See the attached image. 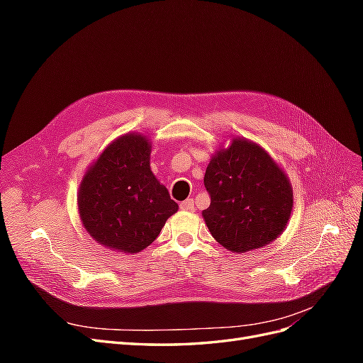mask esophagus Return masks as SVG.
<instances>
[{"mask_svg": "<svg viewBox=\"0 0 363 363\" xmlns=\"http://www.w3.org/2000/svg\"><path fill=\"white\" fill-rule=\"evenodd\" d=\"M180 208L182 211H189V212H194L195 211V206H194V200L192 199H188L180 203Z\"/></svg>", "mask_w": 363, "mask_h": 363, "instance_id": "esophagus-1", "label": "esophagus"}]
</instances>
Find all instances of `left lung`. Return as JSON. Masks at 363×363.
Instances as JSON below:
<instances>
[{
	"mask_svg": "<svg viewBox=\"0 0 363 363\" xmlns=\"http://www.w3.org/2000/svg\"><path fill=\"white\" fill-rule=\"evenodd\" d=\"M211 206L206 225L224 248L247 252L272 242L286 228L294 204L288 175L268 152L244 138L232 140L207 164Z\"/></svg>",
	"mask_w": 363,
	"mask_h": 363,
	"instance_id": "obj_1",
	"label": "left lung"
}]
</instances>
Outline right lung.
Segmentation results:
<instances>
[{
  "instance_id": "add662e5",
  "label": "right lung",
  "mask_w": 363,
  "mask_h": 363,
  "mask_svg": "<svg viewBox=\"0 0 363 363\" xmlns=\"http://www.w3.org/2000/svg\"><path fill=\"white\" fill-rule=\"evenodd\" d=\"M150 152L147 136L127 133L86 171L77 201L83 227L98 244L127 255L139 252L179 211L152 174Z\"/></svg>"
}]
</instances>
